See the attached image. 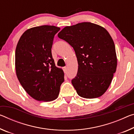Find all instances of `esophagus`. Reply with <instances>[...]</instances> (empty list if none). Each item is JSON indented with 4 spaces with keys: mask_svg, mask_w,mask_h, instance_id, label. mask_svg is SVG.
<instances>
[{
    "mask_svg": "<svg viewBox=\"0 0 134 134\" xmlns=\"http://www.w3.org/2000/svg\"><path fill=\"white\" fill-rule=\"evenodd\" d=\"M63 69L64 71V73H66L67 71V67H64L63 68Z\"/></svg>",
    "mask_w": 134,
    "mask_h": 134,
    "instance_id": "esophagus-1",
    "label": "esophagus"
}]
</instances>
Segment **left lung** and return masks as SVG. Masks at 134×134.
I'll use <instances>...</instances> for the list:
<instances>
[{
  "label": "left lung",
  "mask_w": 134,
  "mask_h": 134,
  "mask_svg": "<svg viewBox=\"0 0 134 134\" xmlns=\"http://www.w3.org/2000/svg\"><path fill=\"white\" fill-rule=\"evenodd\" d=\"M58 36L70 44L77 57L78 71L71 83L77 94L95 98L104 94L117 67L115 46L109 32L84 22L64 27Z\"/></svg>",
  "instance_id": "left-lung-1"
}]
</instances>
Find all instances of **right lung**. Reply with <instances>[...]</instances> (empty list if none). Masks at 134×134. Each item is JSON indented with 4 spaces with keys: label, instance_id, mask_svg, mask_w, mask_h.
<instances>
[{
    "label": "right lung",
    "instance_id": "obj_1",
    "mask_svg": "<svg viewBox=\"0 0 134 134\" xmlns=\"http://www.w3.org/2000/svg\"><path fill=\"white\" fill-rule=\"evenodd\" d=\"M59 30L54 25L31 28L16 45V76L27 94L37 101L55 99L64 81L63 70L55 66L51 52L54 36Z\"/></svg>",
    "mask_w": 134,
    "mask_h": 134
}]
</instances>
